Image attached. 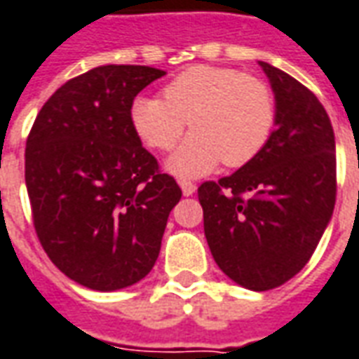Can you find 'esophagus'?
<instances>
[{
    "instance_id": "esophagus-1",
    "label": "esophagus",
    "mask_w": 359,
    "mask_h": 359,
    "mask_svg": "<svg viewBox=\"0 0 359 359\" xmlns=\"http://www.w3.org/2000/svg\"><path fill=\"white\" fill-rule=\"evenodd\" d=\"M179 184L180 188H182V194H184V196H192V194L196 192V184L190 182V180H180Z\"/></svg>"
}]
</instances>
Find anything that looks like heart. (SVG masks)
<instances>
[{"mask_svg":"<svg viewBox=\"0 0 359 359\" xmlns=\"http://www.w3.org/2000/svg\"><path fill=\"white\" fill-rule=\"evenodd\" d=\"M131 106L135 131L161 152L172 150L190 123L192 135L169 159L180 177L211 171L220 159L241 167L264 150L276 126V100L262 79L220 66H192L163 89Z\"/></svg>","mask_w":359,"mask_h":359,"instance_id":"1","label":"heart"}]
</instances>
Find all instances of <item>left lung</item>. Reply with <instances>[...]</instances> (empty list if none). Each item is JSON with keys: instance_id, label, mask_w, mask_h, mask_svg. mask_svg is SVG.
Instances as JSON below:
<instances>
[{"instance_id": "1", "label": "left lung", "mask_w": 359, "mask_h": 359, "mask_svg": "<svg viewBox=\"0 0 359 359\" xmlns=\"http://www.w3.org/2000/svg\"><path fill=\"white\" fill-rule=\"evenodd\" d=\"M276 98V129L253 161L198 188L215 262L238 285L268 291L299 274L337 196L335 133L316 95L259 62Z\"/></svg>"}]
</instances>
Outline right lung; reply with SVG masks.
Masks as SVG:
<instances>
[{
    "instance_id": "1",
    "label": "right lung",
    "mask_w": 359,
    "mask_h": 359,
    "mask_svg": "<svg viewBox=\"0 0 359 359\" xmlns=\"http://www.w3.org/2000/svg\"><path fill=\"white\" fill-rule=\"evenodd\" d=\"M165 72L108 65L53 93L26 140L24 179L39 243L95 291H118L158 261L179 184L159 171L131 121L135 97Z\"/></svg>"
}]
</instances>
